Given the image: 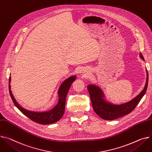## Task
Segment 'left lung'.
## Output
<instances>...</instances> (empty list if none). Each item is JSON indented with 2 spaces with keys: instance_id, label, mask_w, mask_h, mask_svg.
Returning <instances> with one entry per match:
<instances>
[{
  "instance_id": "left-lung-1",
  "label": "left lung",
  "mask_w": 152,
  "mask_h": 152,
  "mask_svg": "<svg viewBox=\"0 0 152 152\" xmlns=\"http://www.w3.org/2000/svg\"><path fill=\"white\" fill-rule=\"evenodd\" d=\"M139 56L141 58L144 60L142 54L140 53ZM148 75L147 71L146 84L144 89L133 99L121 104H114L108 102L105 99L103 90L98 86L95 84L88 85L87 89L94 111L99 117L107 120H113L129 114L134 109L145 95L148 86Z\"/></svg>"
}]
</instances>
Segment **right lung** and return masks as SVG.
Wrapping results in <instances>:
<instances>
[{"instance_id": "1", "label": "right lung", "mask_w": 152, "mask_h": 152, "mask_svg": "<svg viewBox=\"0 0 152 152\" xmlns=\"http://www.w3.org/2000/svg\"><path fill=\"white\" fill-rule=\"evenodd\" d=\"M76 79V76L75 75L69 77L64 80L60 85L57 92L58 96V103L52 109L45 111V112H35V111L28 110L22 107L18 104L12 92L11 86H10V82H11V77L10 76L9 77V92L15 106L30 120L41 125L51 124L58 122L63 116L65 112V100L67 94L71 85L72 84Z\"/></svg>"}]
</instances>
